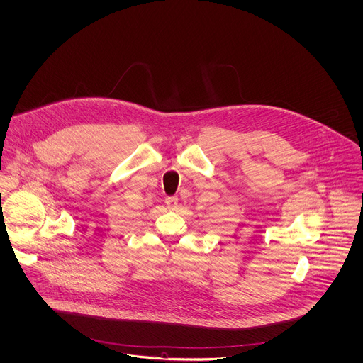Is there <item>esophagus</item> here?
Returning a JSON list of instances; mask_svg holds the SVG:
<instances>
[{
  "label": "esophagus",
  "instance_id": "34e87169",
  "mask_svg": "<svg viewBox=\"0 0 363 363\" xmlns=\"http://www.w3.org/2000/svg\"><path fill=\"white\" fill-rule=\"evenodd\" d=\"M165 205L168 209H175L178 206V198L177 196H167L165 198Z\"/></svg>",
  "mask_w": 363,
  "mask_h": 363
}]
</instances>
